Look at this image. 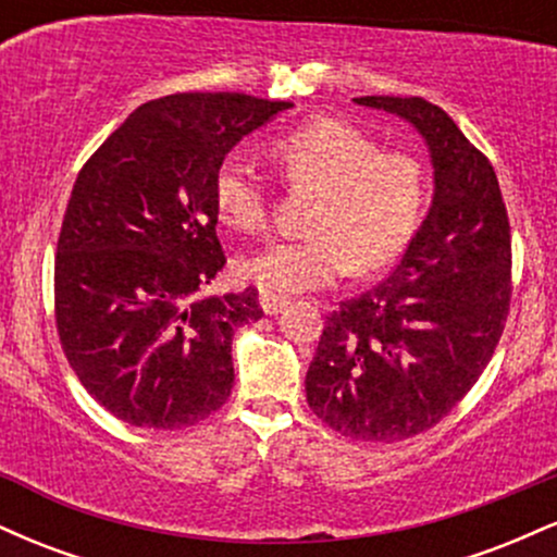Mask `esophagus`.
I'll return each instance as SVG.
<instances>
[{"label": "esophagus", "instance_id": "esophagus-1", "mask_svg": "<svg viewBox=\"0 0 557 557\" xmlns=\"http://www.w3.org/2000/svg\"><path fill=\"white\" fill-rule=\"evenodd\" d=\"M259 304H261V309H264V314L272 317V314H277V311L285 309L287 298L285 296H274V293H261Z\"/></svg>", "mask_w": 557, "mask_h": 557}]
</instances>
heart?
Returning a JSON list of instances; mask_svg holds the SVG:
<instances>
[{"mask_svg":"<svg viewBox=\"0 0 557 557\" xmlns=\"http://www.w3.org/2000/svg\"><path fill=\"white\" fill-rule=\"evenodd\" d=\"M287 185L317 194L296 240H272L238 259V274L274 296L309 293L345 272L374 274L400 259L426 203V172L417 157L385 151L341 120H317L272 144ZM227 227L261 233L270 222L264 175L240 157L222 159L212 183Z\"/></svg>","mask_w":557,"mask_h":557,"instance_id":"1","label":"heart"}]
</instances>
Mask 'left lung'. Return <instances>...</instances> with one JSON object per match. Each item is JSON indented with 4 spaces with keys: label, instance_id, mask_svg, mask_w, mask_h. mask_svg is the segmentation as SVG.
<instances>
[{
    "label": "left lung",
    "instance_id": "8db88e82",
    "mask_svg": "<svg viewBox=\"0 0 557 557\" xmlns=\"http://www.w3.org/2000/svg\"><path fill=\"white\" fill-rule=\"evenodd\" d=\"M424 138L434 196L400 264L343 300L306 372V400L332 430L400 443L432 430L474 387L510 306V225L490 159L419 96H359Z\"/></svg>",
    "mask_w": 557,
    "mask_h": 557
}]
</instances>
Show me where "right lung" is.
I'll return each mask as SVG.
<instances>
[{
  "label": "right lung",
  "instance_id": "obj_1",
  "mask_svg": "<svg viewBox=\"0 0 557 557\" xmlns=\"http://www.w3.org/2000/svg\"><path fill=\"white\" fill-rule=\"evenodd\" d=\"M290 101L172 94L140 104L83 164L54 259V317L83 387L125 424L181 430L233 389V335L259 293L198 296L225 267L214 172Z\"/></svg>",
  "mask_w": 557,
  "mask_h": 557
}]
</instances>
